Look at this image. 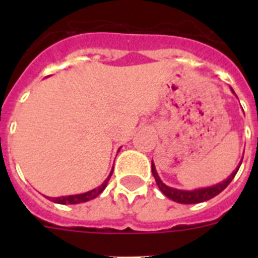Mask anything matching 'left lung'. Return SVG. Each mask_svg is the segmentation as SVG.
Listing matches in <instances>:
<instances>
[{
    "instance_id": "8db88e82",
    "label": "left lung",
    "mask_w": 258,
    "mask_h": 258,
    "mask_svg": "<svg viewBox=\"0 0 258 258\" xmlns=\"http://www.w3.org/2000/svg\"><path fill=\"white\" fill-rule=\"evenodd\" d=\"M241 164V161H240ZM240 164L238 165L232 174L230 175L229 178L226 181L221 182L218 184H214L212 187H206V188H199V190H194V191H183V190H177V188H172V187H168L166 184H164L161 182V179L159 178V175H157L156 169H155V165L152 163L151 165V169H152V175H154L155 181H156L157 186L160 188L161 192L165 195L166 198H169L172 199L173 202H177V203H181V204H198V203H202V202H207V200L212 199L214 198L216 195H218L220 192H222L225 188L229 186L230 182L234 179L235 174L238 173L239 168H240Z\"/></svg>"
}]
</instances>
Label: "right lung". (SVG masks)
<instances>
[{
  "instance_id": "add662e5",
  "label": "right lung",
  "mask_w": 258,
  "mask_h": 258,
  "mask_svg": "<svg viewBox=\"0 0 258 258\" xmlns=\"http://www.w3.org/2000/svg\"><path fill=\"white\" fill-rule=\"evenodd\" d=\"M112 172H111L109 177L112 175ZM109 177L103 182V183H102V186H99V187L94 188V190L92 191H88V192L85 194H80V195H70V197H60V198H47V199H50L54 203H58V204H79V203L89 202V200H92L94 199L95 197H98V195H99L104 188H106L107 182L109 181Z\"/></svg>"
}]
</instances>
